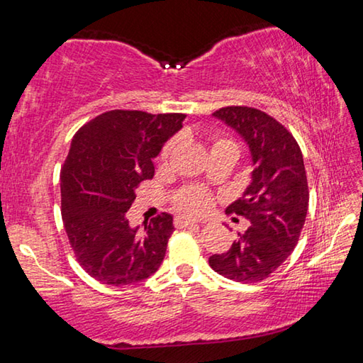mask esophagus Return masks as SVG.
<instances>
[{
    "mask_svg": "<svg viewBox=\"0 0 363 363\" xmlns=\"http://www.w3.org/2000/svg\"><path fill=\"white\" fill-rule=\"evenodd\" d=\"M194 224H199V220H194V219H189V218H184V216H177L174 219L176 227H187V225H194Z\"/></svg>",
    "mask_w": 363,
    "mask_h": 363,
    "instance_id": "obj_1",
    "label": "esophagus"
}]
</instances>
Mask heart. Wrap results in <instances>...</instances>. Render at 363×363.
Segmentation results:
<instances>
[{"label": "heart", "mask_w": 363, "mask_h": 363, "mask_svg": "<svg viewBox=\"0 0 363 363\" xmlns=\"http://www.w3.org/2000/svg\"><path fill=\"white\" fill-rule=\"evenodd\" d=\"M176 145H177V139H169L168 143L163 145L160 158L167 160L171 153L174 152ZM220 145L235 147V144H233L230 139L219 136L214 139V147H220ZM213 201H214L213 195L208 192L205 187H200V186H187L181 189L179 192L173 196L174 206L184 214H189V216H200V214H205L206 211H210V208L213 206Z\"/></svg>", "instance_id": "1"}]
</instances>
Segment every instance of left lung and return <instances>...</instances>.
<instances>
[{"mask_svg":"<svg viewBox=\"0 0 363 363\" xmlns=\"http://www.w3.org/2000/svg\"><path fill=\"white\" fill-rule=\"evenodd\" d=\"M213 115L248 144L253 173L243 195L227 206L251 225L229 251L213 255L210 266L242 284L261 281L291 255L303 230L309 206L303 153L293 134L261 110L230 106Z\"/></svg>","mask_w":363,"mask_h":363,"instance_id":"8db88e82","label":"left lung"}]
</instances>
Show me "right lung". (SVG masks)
Returning <instances> with one entry per match:
<instances>
[{"label": "right lung", "instance_id": "add662e5", "mask_svg": "<svg viewBox=\"0 0 363 363\" xmlns=\"http://www.w3.org/2000/svg\"><path fill=\"white\" fill-rule=\"evenodd\" d=\"M184 113L110 110L83 125L60 171L62 219L77 261L97 281L131 285L155 274L174 230L168 213L130 225L134 190L155 174L152 158Z\"/></svg>", "mask_w": 363, "mask_h": 363}]
</instances>
